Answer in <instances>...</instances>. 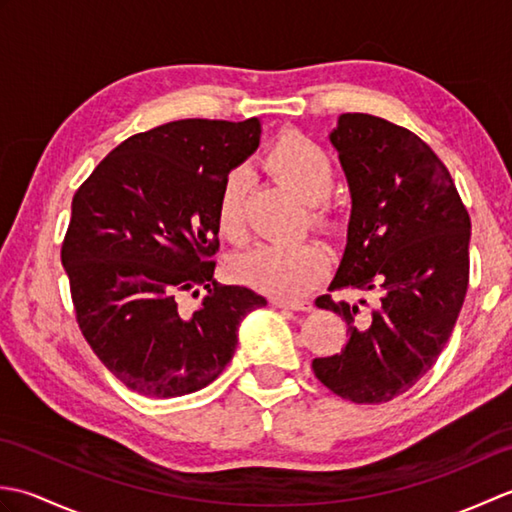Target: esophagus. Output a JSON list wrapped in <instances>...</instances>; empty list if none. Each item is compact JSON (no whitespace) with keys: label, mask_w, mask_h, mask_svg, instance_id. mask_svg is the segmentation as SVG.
<instances>
[{"label":"esophagus","mask_w":512,"mask_h":512,"mask_svg":"<svg viewBox=\"0 0 512 512\" xmlns=\"http://www.w3.org/2000/svg\"><path fill=\"white\" fill-rule=\"evenodd\" d=\"M273 306L284 308V310H295V312H310L312 310V303L310 301H301V299H281V297H275L273 299Z\"/></svg>","instance_id":"34e87169"}]
</instances>
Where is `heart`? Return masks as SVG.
<instances>
[{"label":"heart","mask_w":512,"mask_h":512,"mask_svg":"<svg viewBox=\"0 0 512 512\" xmlns=\"http://www.w3.org/2000/svg\"><path fill=\"white\" fill-rule=\"evenodd\" d=\"M266 167L308 204L328 198L334 184L330 156L301 134L279 136L268 149ZM244 198V176L231 173L217 200V228L231 242H244L246 237ZM233 270L248 286L275 297H299L328 273V250L317 242L262 244L237 257Z\"/></svg>","instance_id":"1"}]
</instances>
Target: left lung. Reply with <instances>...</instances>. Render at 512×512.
<instances>
[{
    "label": "left lung",
    "mask_w": 512,
    "mask_h": 512,
    "mask_svg": "<svg viewBox=\"0 0 512 512\" xmlns=\"http://www.w3.org/2000/svg\"><path fill=\"white\" fill-rule=\"evenodd\" d=\"M330 143L352 198L330 290L374 292L376 306L361 312L365 299L319 297L350 339L312 369L341 398L378 405L416 385L447 345L469 286L471 220L447 167L409 129L341 114Z\"/></svg>",
    "instance_id": "8db88e82"
}]
</instances>
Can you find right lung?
Listing matches in <instances>:
<instances>
[{"instance_id":"1","label":"right lung","mask_w":512,"mask_h":512,"mask_svg":"<svg viewBox=\"0 0 512 512\" xmlns=\"http://www.w3.org/2000/svg\"><path fill=\"white\" fill-rule=\"evenodd\" d=\"M262 121L184 118L127 138L72 200L61 264L76 321L99 361L147 398H178L222 374L239 323L266 306L246 286L213 279L217 200L259 147ZM207 288L193 315L184 291Z\"/></svg>"}]
</instances>
